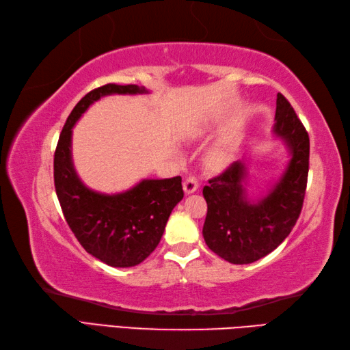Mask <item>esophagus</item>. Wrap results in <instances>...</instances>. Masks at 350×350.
Segmentation results:
<instances>
[{"instance_id":"obj_1","label":"esophagus","mask_w":350,"mask_h":350,"mask_svg":"<svg viewBox=\"0 0 350 350\" xmlns=\"http://www.w3.org/2000/svg\"><path fill=\"white\" fill-rule=\"evenodd\" d=\"M198 189V180L196 176H188L183 182V191L185 194H193Z\"/></svg>"}]
</instances>
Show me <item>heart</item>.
<instances>
[{
  "instance_id": "b5f03b06",
  "label": "heart",
  "mask_w": 350,
  "mask_h": 350,
  "mask_svg": "<svg viewBox=\"0 0 350 350\" xmlns=\"http://www.w3.org/2000/svg\"><path fill=\"white\" fill-rule=\"evenodd\" d=\"M228 159V152H226L224 147H215L212 148L211 152L206 154V162L212 167L221 165Z\"/></svg>"
}]
</instances>
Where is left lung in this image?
I'll return each instance as SVG.
<instances>
[{
    "label": "left lung",
    "instance_id": "obj_1",
    "mask_svg": "<svg viewBox=\"0 0 350 350\" xmlns=\"http://www.w3.org/2000/svg\"><path fill=\"white\" fill-rule=\"evenodd\" d=\"M273 133L284 141L291 159L269 194L250 202L245 193L247 165L232 162L203 188L208 203L203 238L208 247L232 264H250L269 255L290 235L304 206L310 136L282 94H278Z\"/></svg>",
    "mask_w": 350,
    "mask_h": 350
}]
</instances>
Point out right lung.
<instances>
[{"label": "right lung", "instance_id": "add662e5", "mask_svg": "<svg viewBox=\"0 0 350 350\" xmlns=\"http://www.w3.org/2000/svg\"><path fill=\"white\" fill-rule=\"evenodd\" d=\"M144 92L142 86L109 83L86 94L68 116L54 153V187L68 226L88 253L121 269L141 264L157 247L171 211L183 198L182 177L144 179L118 194L89 189L72 163V127L101 97Z\"/></svg>", "mask_w": 350, "mask_h": 350}]
</instances>
